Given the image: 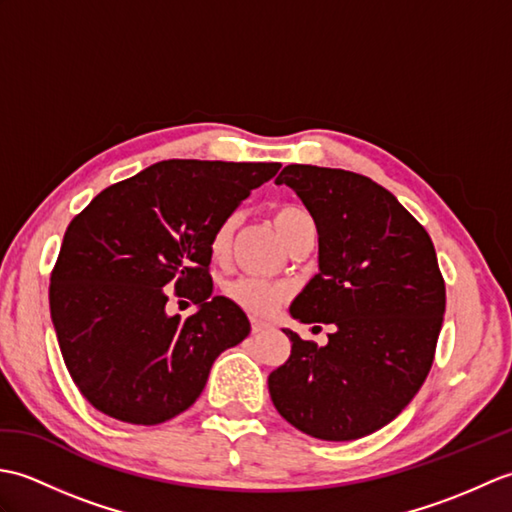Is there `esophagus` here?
<instances>
[{
  "mask_svg": "<svg viewBox=\"0 0 512 512\" xmlns=\"http://www.w3.org/2000/svg\"><path fill=\"white\" fill-rule=\"evenodd\" d=\"M250 328H253V334H262L270 328V323L259 321V319H250Z\"/></svg>",
  "mask_w": 512,
  "mask_h": 512,
  "instance_id": "1",
  "label": "esophagus"
}]
</instances>
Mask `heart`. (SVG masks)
Segmentation results:
<instances>
[{
  "mask_svg": "<svg viewBox=\"0 0 512 512\" xmlns=\"http://www.w3.org/2000/svg\"><path fill=\"white\" fill-rule=\"evenodd\" d=\"M273 224L286 246L301 231L314 228L312 215L297 204H279L273 211ZM233 231H235V217H228V220H224L213 231L211 255L215 259H222L228 253V248H231V242H233ZM222 290L228 301H233L237 308L253 314V317H270V314L281 306V301L288 297L286 286L273 284V281L257 279V277H235L231 281H226Z\"/></svg>",
  "mask_w": 512,
  "mask_h": 512,
  "instance_id": "obj_1",
  "label": "heart"
}]
</instances>
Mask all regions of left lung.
Masks as SVG:
<instances>
[{"instance_id":"1","label":"left lung","mask_w":512,"mask_h":512,"mask_svg":"<svg viewBox=\"0 0 512 512\" xmlns=\"http://www.w3.org/2000/svg\"><path fill=\"white\" fill-rule=\"evenodd\" d=\"M275 182L299 195L319 233V273L290 317L336 330L321 347L284 330L292 350L268 376L270 398L312 438L369 436L431 369L447 303L436 248L394 193L358 173L288 165Z\"/></svg>"}]
</instances>
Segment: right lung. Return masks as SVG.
I'll return each mask as SVG.
<instances>
[{
  "mask_svg": "<svg viewBox=\"0 0 512 512\" xmlns=\"http://www.w3.org/2000/svg\"><path fill=\"white\" fill-rule=\"evenodd\" d=\"M279 162L162 160L101 191L70 222L50 277V317L85 400L129 424L189 409L215 358L250 321L213 297L211 235ZM176 287L199 310L166 312Z\"/></svg>",
  "mask_w": 512,
  "mask_h": 512,
  "instance_id": "add662e5",
  "label": "right lung"
}]
</instances>
